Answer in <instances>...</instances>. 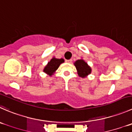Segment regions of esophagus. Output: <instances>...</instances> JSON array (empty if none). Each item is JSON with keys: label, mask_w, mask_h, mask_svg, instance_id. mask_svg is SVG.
<instances>
[{"label": "esophagus", "mask_w": 132, "mask_h": 132, "mask_svg": "<svg viewBox=\"0 0 132 132\" xmlns=\"http://www.w3.org/2000/svg\"><path fill=\"white\" fill-rule=\"evenodd\" d=\"M66 62H67V63H71V62H72V60H71V59H70V60H66Z\"/></svg>", "instance_id": "34e87169"}]
</instances>
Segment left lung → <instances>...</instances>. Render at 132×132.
I'll return each instance as SVG.
<instances>
[{
	"label": "left lung",
	"instance_id": "left-lung-1",
	"mask_svg": "<svg viewBox=\"0 0 132 132\" xmlns=\"http://www.w3.org/2000/svg\"><path fill=\"white\" fill-rule=\"evenodd\" d=\"M73 64L77 69L78 75L80 77H86L88 75H89L92 73L91 67L82 59L77 60Z\"/></svg>",
	"mask_w": 132,
	"mask_h": 132
}]
</instances>
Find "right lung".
<instances>
[{
    "label": "right lung",
    "mask_w": 132,
    "mask_h": 132,
    "mask_svg": "<svg viewBox=\"0 0 132 132\" xmlns=\"http://www.w3.org/2000/svg\"><path fill=\"white\" fill-rule=\"evenodd\" d=\"M63 62H64V60L63 59H57L53 57L46 65L43 71L47 75L52 76L55 73L56 70L59 68L60 65Z\"/></svg>",
    "instance_id": "obj_1"
}]
</instances>
